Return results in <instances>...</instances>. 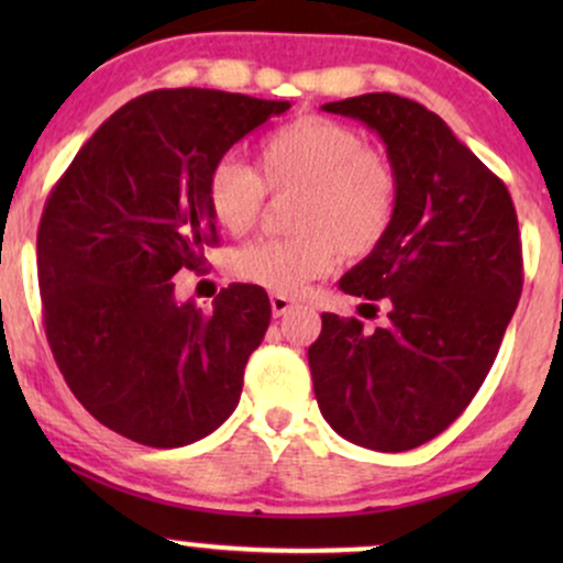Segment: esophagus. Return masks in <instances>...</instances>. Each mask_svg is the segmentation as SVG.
<instances>
[{
	"instance_id": "esophagus-1",
	"label": "esophagus",
	"mask_w": 563,
	"mask_h": 563,
	"mask_svg": "<svg viewBox=\"0 0 563 563\" xmlns=\"http://www.w3.org/2000/svg\"><path fill=\"white\" fill-rule=\"evenodd\" d=\"M269 303H273L275 318H283V314H288L290 309H294V301H290L288 296H280V294H275L273 299H269Z\"/></svg>"
}]
</instances>
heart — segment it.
I'll return each mask as SVG.
<instances>
[{
	"mask_svg": "<svg viewBox=\"0 0 563 563\" xmlns=\"http://www.w3.org/2000/svg\"><path fill=\"white\" fill-rule=\"evenodd\" d=\"M203 192L214 222L230 235H245L260 222L267 192H296L288 214L294 235L254 241L230 260L243 283L290 296L331 273L339 256L365 260L386 241L399 177L357 129L328 115H301L260 142L256 172L232 156L219 158Z\"/></svg>",
	"mask_w": 563,
	"mask_h": 563,
	"instance_id": "b5f03b06",
	"label": "heart"
}]
</instances>
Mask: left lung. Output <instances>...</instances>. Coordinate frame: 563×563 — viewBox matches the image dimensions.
<instances>
[{
  "label": "left lung",
  "instance_id": "left-lung-1",
  "mask_svg": "<svg viewBox=\"0 0 563 563\" xmlns=\"http://www.w3.org/2000/svg\"><path fill=\"white\" fill-rule=\"evenodd\" d=\"M384 140L399 177L386 241L339 280L386 322L322 314L309 346L320 412L360 448L405 452L442 434L493 367L525 283L508 187L437 113L391 92L328 102Z\"/></svg>",
  "mask_w": 563,
  "mask_h": 563
}]
</instances>
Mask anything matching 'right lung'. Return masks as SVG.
I'll use <instances>...</instances> for the list:
<instances>
[{
  "label": "right lung",
  "instance_id": "1",
  "mask_svg": "<svg viewBox=\"0 0 563 563\" xmlns=\"http://www.w3.org/2000/svg\"><path fill=\"white\" fill-rule=\"evenodd\" d=\"M288 100L156 89L84 142L44 203L36 235L44 331L74 397L147 448H185L238 407L267 333L269 299L232 283L209 312L174 299L179 269L219 243L206 174Z\"/></svg>",
  "mask_w": 563,
  "mask_h": 563
}]
</instances>
